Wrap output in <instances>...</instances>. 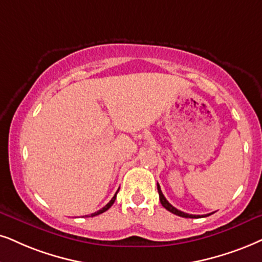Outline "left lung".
<instances>
[{
    "label": "left lung",
    "mask_w": 262,
    "mask_h": 262,
    "mask_svg": "<svg viewBox=\"0 0 262 262\" xmlns=\"http://www.w3.org/2000/svg\"><path fill=\"white\" fill-rule=\"evenodd\" d=\"M157 190H158V194H160V201H161V204L163 205V207L167 209L168 211H170V213H173L175 215H178V216H181V217H191V219H196V217H205V216H209L210 214H205V215H192V214H187V213H184V211L181 210H178L177 208L173 207L169 202L165 200V197L163 196V193H162L161 191V187L160 185L157 183Z\"/></svg>",
    "instance_id": "1"
}]
</instances>
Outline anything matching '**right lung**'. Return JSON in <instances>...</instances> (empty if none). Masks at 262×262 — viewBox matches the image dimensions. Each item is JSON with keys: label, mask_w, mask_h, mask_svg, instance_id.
<instances>
[{"label": "right lung", "mask_w": 262, "mask_h": 262, "mask_svg": "<svg viewBox=\"0 0 262 262\" xmlns=\"http://www.w3.org/2000/svg\"><path fill=\"white\" fill-rule=\"evenodd\" d=\"M117 192H118V191H117ZM117 192H116V194H117ZM116 194H115V196H114V197H112V200H111L110 202H108V203H107L106 205H105V207H104V208H101V209H100V210H98V211H95V213H93V214L91 215V216H95V215H99V214L104 213V211H106V210L108 209V208H110V207H111V205L115 203V200H116Z\"/></svg>", "instance_id": "right-lung-1"}]
</instances>
